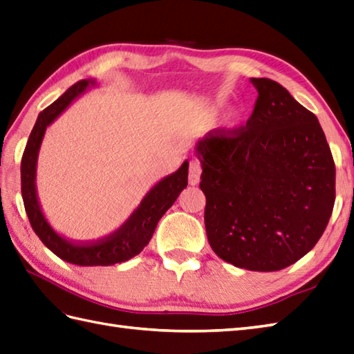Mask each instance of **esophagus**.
<instances>
[{
    "instance_id": "esophagus-1",
    "label": "esophagus",
    "mask_w": 354,
    "mask_h": 354,
    "mask_svg": "<svg viewBox=\"0 0 354 354\" xmlns=\"http://www.w3.org/2000/svg\"><path fill=\"white\" fill-rule=\"evenodd\" d=\"M201 174H202V167L201 162L197 160L190 161V167H188V184L190 185H197L201 180Z\"/></svg>"
}]
</instances>
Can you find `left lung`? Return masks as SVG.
Masks as SVG:
<instances>
[{"label":"left lung","instance_id":"obj_1","mask_svg":"<svg viewBox=\"0 0 354 354\" xmlns=\"http://www.w3.org/2000/svg\"><path fill=\"white\" fill-rule=\"evenodd\" d=\"M258 90L245 127L197 142L205 229L212 250L235 267L277 271L314 248L332 216L335 162L323 128L279 83Z\"/></svg>","mask_w":354,"mask_h":354}]
</instances>
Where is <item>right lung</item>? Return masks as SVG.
<instances>
[{
    "label": "right lung",
    "instance_id": "add662e5",
    "mask_svg": "<svg viewBox=\"0 0 354 354\" xmlns=\"http://www.w3.org/2000/svg\"><path fill=\"white\" fill-rule=\"evenodd\" d=\"M97 86L95 80H81L69 87L66 92L39 114L36 125L32 128L21 161V192L28 220L32 231L40 238L46 248L60 259L81 267L114 266L134 258L151 241L155 227L166 211L175 203L179 193L188 184V161H184L175 174L162 178L155 184L140 202L133 214L125 220L116 231L97 238L96 241L75 243L60 235L49 225L42 207H40L36 170L40 145L46 128L68 109V106L83 95L87 88Z\"/></svg>",
    "mask_w": 354,
    "mask_h": 354
}]
</instances>
